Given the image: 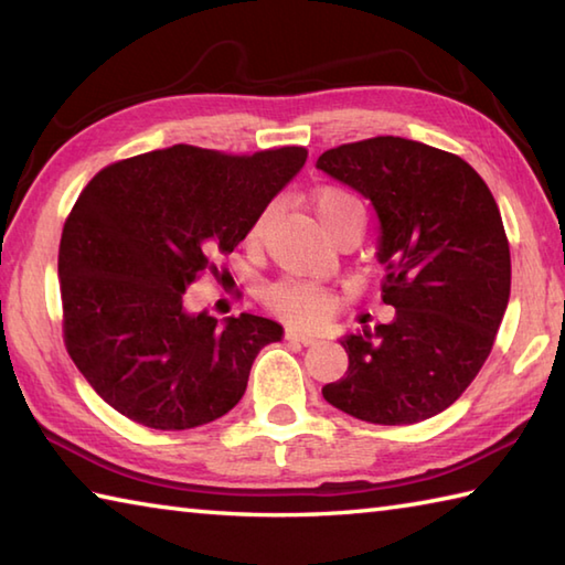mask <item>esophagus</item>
Instances as JSON below:
<instances>
[{"label":"esophagus","mask_w":565,"mask_h":565,"mask_svg":"<svg viewBox=\"0 0 565 565\" xmlns=\"http://www.w3.org/2000/svg\"><path fill=\"white\" fill-rule=\"evenodd\" d=\"M285 339H287V341H299V343H305V347H312V343H317L315 333L299 331V329H287V331H285Z\"/></svg>","instance_id":"1"}]
</instances>
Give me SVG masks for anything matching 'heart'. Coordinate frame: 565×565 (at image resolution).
I'll return each mask as SVG.
<instances>
[{"label": "heart", "instance_id": "b5f03b06", "mask_svg": "<svg viewBox=\"0 0 565 565\" xmlns=\"http://www.w3.org/2000/svg\"><path fill=\"white\" fill-rule=\"evenodd\" d=\"M312 210L319 218V224L324 226V232L337 238L339 234L349 232V228H363V204L359 198H353L349 190L343 188H319L312 194ZM273 216V206H266L256 218L246 234V241L250 246H258L266 234L268 222ZM266 302L278 312L280 317L297 321V324H312V321L324 319L331 307L333 297L324 287L315 282H302V280H282L275 282L266 290Z\"/></svg>", "mask_w": 565, "mask_h": 565}]
</instances>
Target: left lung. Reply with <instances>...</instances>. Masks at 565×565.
I'll list each match as a JSON object with an SVG mask.
<instances>
[{"mask_svg": "<svg viewBox=\"0 0 565 565\" xmlns=\"http://www.w3.org/2000/svg\"><path fill=\"white\" fill-rule=\"evenodd\" d=\"M317 168L371 200L395 307L390 324L341 339L349 371L321 395L371 424L429 419L473 383L510 302L498 202L463 158L399 136L331 148Z\"/></svg>", "mask_w": 565, "mask_h": 565, "instance_id": "obj_1", "label": "left lung"}]
</instances>
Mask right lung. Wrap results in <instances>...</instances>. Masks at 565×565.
Wrapping results in <instances>:
<instances>
[{
  "mask_svg": "<svg viewBox=\"0 0 565 565\" xmlns=\"http://www.w3.org/2000/svg\"><path fill=\"white\" fill-rule=\"evenodd\" d=\"M307 160L170 146L99 170L63 226L65 347L95 393L143 427L194 429L238 405L278 321L190 312L188 287L228 256Z\"/></svg>",
  "mask_w": 565,
  "mask_h": 565,
  "instance_id": "add662e5",
  "label": "right lung"
}]
</instances>
